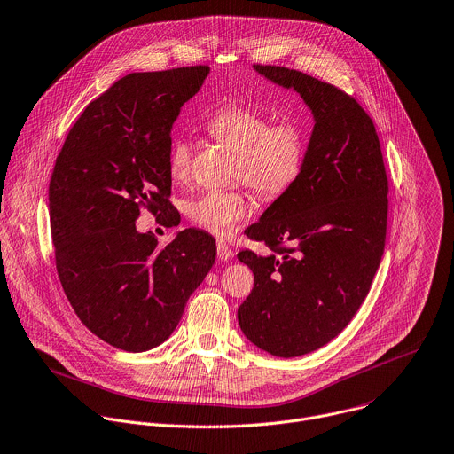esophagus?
Instances as JSON below:
<instances>
[{"instance_id": "34e87169", "label": "esophagus", "mask_w": 454, "mask_h": 454, "mask_svg": "<svg viewBox=\"0 0 454 454\" xmlns=\"http://www.w3.org/2000/svg\"><path fill=\"white\" fill-rule=\"evenodd\" d=\"M217 256L223 262H228L231 258V249L224 240H217Z\"/></svg>"}]
</instances>
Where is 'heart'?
<instances>
[{"label":"heart","mask_w":454,"mask_h":454,"mask_svg":"<svg viewBox=\"0 0 454 454\" xmlns=\"http://www.w3.org/2000/svg\"><path fill=\"white\" fill-rule=\"evenodd\" d=\"M207 128L214 138L237 151V175L262 196L286 191L303 168L305 137L295 124L270 126V119L260 110L233 103L215 110ZM191 159V142L175 137L168 159L175 180L187 178ZM187 214L200 228L226 237L251 214V205L239 191H207L187 205Z\"/></svg>","instance_id":"obj_1"}]
</instances>
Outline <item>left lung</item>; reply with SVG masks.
Instances as JSON below:
<instances>
[{"instance_id": "8db88e82", "label": "left lung", "mask_w": 454, "mask_h": 454, "mask_svg": "<svg viewBox=\"0 0 454 454\" xmlns=\"http://www.w3.org/2000/svg\"><path fill=\"white\" fill-rule=\"evenodd\" d=\"M292 89L314 117L295 182L247 228L272 253L240 251L254 286L239 307L246 339L294 358L333 340L355 317L380 267L388 182L372 119L346 92L279 66H253Z\"/></svg>"}]
</instances>
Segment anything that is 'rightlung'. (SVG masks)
<instances>
[{
    "instance_id": "add662e5",
    "label": "right lung",
    "mask_w": 454,
    "mask_h": 454,
    "mask_svg": "<svg viewBox=\"0 0 454 454\" xmlns=\"http://www.w3.org/2000/svg\"><path fill=\"white\" fill-rule=\"evenodd\" d=\"M208 73L192 66L117 80L69 129L50 180L62 288L80 321L122 351L168 340L215 262V240L200 230L160 247L135 226L142 207L159 217L171 208L173 124Z\"/></svg>"
}]
</instances>
